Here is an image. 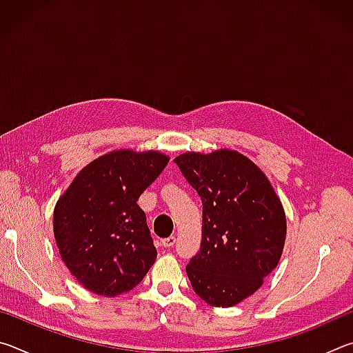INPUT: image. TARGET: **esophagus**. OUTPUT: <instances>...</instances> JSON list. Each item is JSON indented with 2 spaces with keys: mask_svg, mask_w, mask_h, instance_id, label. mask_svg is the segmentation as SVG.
I'll return each instance as SVG.
<instances>
[{
  "mask_svg": "<svg viewBox=\"0 0 353 353\" xmlns=\"http://www.w3.org/2000/svg\"><path fill=\"white\" fill-rule=\"evenodd\" d=\"M174 243H176V238L174 236L165 238V240L160 241V244H162V248H165V249H171L172 246H174Z\"/></svg>",
  "mask_w": 353,
  "mask_h": 353,
  "instance_id": "esophagus-1",
  "label": "esophagus"
}]
</instances>
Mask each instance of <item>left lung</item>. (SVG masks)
<instances>
[{"label":"left lung","instance_id":"1","mask_svg":"<svg viewBox=\"0 0 353 353\" xmlns=\"http://www.w3.org/2000/svg\"><path fill=\"white\" fill-rule=\"evenodd\" d=\"M202 201L199 254L187 266L196 294L212 307H234L276 270L286 216L276 190L241 152L221 148L174 159Z\"/></svg>","mask_w":353,"mask_h":353}]
</instances>
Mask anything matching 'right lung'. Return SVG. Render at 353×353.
Listing matches in <instances>:
<instances>
[{
	"mask_svg": "<svg viewBox=\"0 0 353 353\" xmlns=\"http://www.w3.org/2000/svg\"><path fill=\"white\" fill-rule=\"evenodd\" d=\"M168 162L160 151L113 149L83 166L59 198V254L85 290L117 297L151 270L157 250L137 201Z\"/></svg>",
	"mask_w": 353,
	"mask_h": 353,
	"instance_id": "obj_1",
	"label": "right lung"
}]
</instances>
